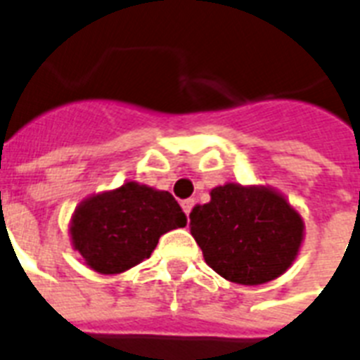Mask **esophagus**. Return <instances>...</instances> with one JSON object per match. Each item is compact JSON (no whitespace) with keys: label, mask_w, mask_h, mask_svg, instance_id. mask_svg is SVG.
<instances>
[{"label":"esophagus","mask_w":360,"mask_h":360,"mask_svg":"<svg viewBox=\"0 0 360 360\" xmlns=\"http://www.w3.org/2000/svg\"><path fill=\"white\" fill-rule=\"evenodd\" d=\"M193 206H195L193 198H186V200H182V210L186 212V215H188V217H189V214H191Z\"/></svg>","instance_id":"obj_1"}]
</instances>
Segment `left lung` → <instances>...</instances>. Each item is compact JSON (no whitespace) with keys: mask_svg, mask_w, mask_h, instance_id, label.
<instances>
[{"mask_svg":"<svg viewBox=\"0 0 360 360\" xmlns=\"http://www.w3.org/2000/svg\"><path fill=\"white\" fill-rule=\"evenodd\" d=\"M191 236L215 273L236 284L269 283L297 258L304 223L278 191L264 186L225 184L191 214Z\"/></svg>","mask_w":360,"mask_h":360,"instance_id":"1","label":"left lung"}]
</instances>
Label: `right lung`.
I'll use <instances>...</instances> for the list:
<instances>
[{
	"label": "right lung",
	"instance_id": "add662e5",
	"mask_svg": "<svg viewBox=\"0 0 360 360\" xmlns=\"http://www.w3.org/2000/svg\"><path fill=\"white\" fill-rule=\"evenodd\" d=\"M186 223V214L169 191L126 182L77 206L70 240L91 269L117 275L150 257L165 232Z\"/></svg>",
	"mask_w": 360,
	"mask_h": 360
}]
</instances>
